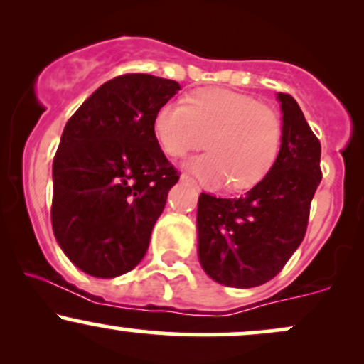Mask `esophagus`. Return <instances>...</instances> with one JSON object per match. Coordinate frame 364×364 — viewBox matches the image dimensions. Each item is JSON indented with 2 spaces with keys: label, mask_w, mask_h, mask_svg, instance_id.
Returning a JSON list of instances; mask_svg holds the SVG:
<instances>
[{
  "label": "esophagus",
  "mask_w": 364,
  "mask_h": 364,
  "mask_svg": "<svg viewBox=\"0 0 364 364\" xmlns=\"http://www.w3.org/2000/svg\"><path fill=\"white\" fill-rule=\"evenodd\" d=\"M181 181H183V183H190V185H193V179H191L190 176H181Z\"/></svg>",
  "instance_id": "1"
}]
</instances>
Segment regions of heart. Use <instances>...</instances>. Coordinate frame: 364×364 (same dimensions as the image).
Masks as SVG:
<instances>
[{
	"label": "heart",
	"mask_w": 364,
	"mask_h": 364,
	"mask_svg": "<svg viewBox=\"0 0 364 364\" xmlns=\"http://www.w3.org/2000/svg\"><path fill=\"white\" fill-rule=\"evenodd\" d=\"M154 133L168 156L183 157L207 147L185 168L207 185L245 190L262 181L277 159L282 139L279 114L250 95L225 89H202L188 104L166 102L156 112Z\"/></svg>",
	"instance_id": "obj_1"
}]
</instances>
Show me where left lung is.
I'll list each match as a JSON object with an SVG mask.
<instances>
[{"instance_id":"8db88e82","label":"left lung","mask_w":364,"mask_h":364,"mask_svg":"<svg viewBox=\"0 0 364 364\" xmlns=\"http://www.w3.org/2000/svg\"><path fill=\"white\" fill-rule=\"evenodd\" d=\"M281 150L269 173L240 198L202 193L196 210L198 258L205 274L229 287L262 286L282 270L306 232L321 181L320 141L289 94L279 92Z\"/></svg>"}]
</instances>
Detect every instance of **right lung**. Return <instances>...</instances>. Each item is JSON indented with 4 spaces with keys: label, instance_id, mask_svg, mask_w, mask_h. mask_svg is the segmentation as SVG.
I'll list each match as a JSON object with an SVG mask.
<instances>
[{
    "label": "right lung",
    "instance_id": "add662e5",
    "mask_svg": "<svg viewBox=\"0 0 364 364\" xmlns=\"http://www.w3.org/2000/svg\"><path fill=\"white\" fill-rule=\"evenodd\" d=\"M181 89L145 73L112 78L68 119L53 161L58 245L92 277L135 269L178 171L159 147L156 112Z\"/></svg>",
    "mask_w": 364,
    "mask_h": 364
}]
</instances>
